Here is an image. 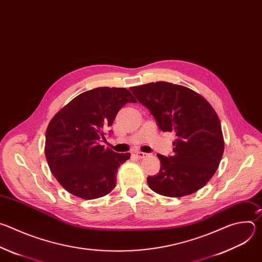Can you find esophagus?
<instances>
[{
    "label": "esophagus",
    "instance_id": "obj_1",
    "mask_svg": "<svg viewBox=\"0 0 262 262\" xmlns=\"http://www.w3.org/2000/svg\"><path fill=\"white\" fill-rule=\"evenodd\" d=\"M136 157H137L138 159H145V158H147V157H148V154H144V152H137V154H136Z\"/></svg>",
    "mask_w": 262,
    "mask_h": 262
}]
</instances>
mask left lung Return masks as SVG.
<instances>
[{
	"instance_id": "1",
	"label": "left lung",
	"mask_w": 262,
	"mask_h": 262,
	"mask_svg": "<svg viewBox=\"0 0 262 262\" xmlns=\"http://www.w3.org/2000/svg\"><path fill=\"white\" fill-rule=\"evenodd\" d=\"M138 101L150 111L163 132H173V156L158 155L161 169L148 176L154 192L167 197L191 195L215 173L224 152L220 119L212 106L195 91L157 82L132 87Z\"/></svg>"
}]
</instances>
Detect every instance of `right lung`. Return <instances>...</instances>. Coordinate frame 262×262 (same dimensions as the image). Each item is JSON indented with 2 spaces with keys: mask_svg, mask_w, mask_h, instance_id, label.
I'll list each match as a JSON object with an SVG mask.
<instances>
[{
  "mask_svg": "<svg viewBox=\"0 0 262 262\" xmlns=\"http://www.w3.org/2000/svg\"><path fill=\"white\" fill-rule=\"evenodd\" d=\"M127 102H137L127 89L99 87L74 97L51 120L46 158L55 178L70 194L92 200L114 190L117 170L130 154H117L100 142Z\"/></svg>",
  "mask_w": 262,
  "mask_h": 262,
  "instance_id": "1",
  "label": "right lung"
}]
</instances>
